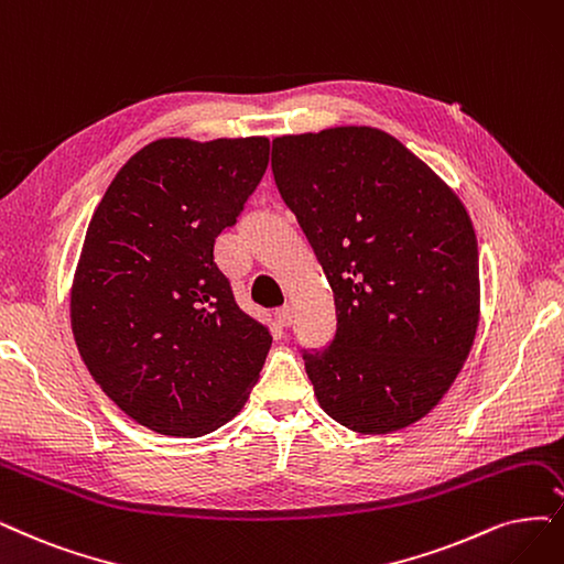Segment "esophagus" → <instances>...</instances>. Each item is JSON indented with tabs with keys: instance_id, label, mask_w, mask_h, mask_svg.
<instances>
[{
	"instance_id": "obj_1",
	"label": "esophagus",
	"mask_w": 564,
	"mask_h": 564,
	"mask_svg": "<svg viewBox=\"0 0 564 564\" xmlns=\"http://www.w3.org/2000/svg\"><path fill=\"white\" fill-rule=\"evenodd\" d=\"M276 323L281 325V327H290L293 325V318H295V311H293V306H281V308H276Z\"/></svg>"
}]
</instances>
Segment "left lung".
<instances>
[{
    "label": "left lung",
    "mask_w": 564,
    "mask_h": 564,
    "mask_svg": "<svg viewBox=\"0 0 564 564\" xmlns=\"http://www.w3.org/2000/svg\"><path fill=\"white\" fill-rule=\"evenodd\" d=\"M271 170L335 293V339L302 352L318 404L362 434L421 421L460 373L478 327L467 208L377 128L276 137Z\"/></svg>",
    "instance_id": "obj_1"
}]
</instances>
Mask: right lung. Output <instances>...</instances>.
Instances as JSON below:
<instances>
[{"mask_svg":"<svg viewBox=\"0 0 564 564\" xmlns=\"http://www.w3.org/2000/svg\"><path fill=\"white\" fill-rule=\"evenodd\" d=\"M269 164V139H158L104 193L72 283V332L97 386L166 436L218 430L271 346L214 260Z\"/></svg>","mask_w":564,"mask_h":564,"instance_id":"add662e5","label":"right lung"}]
</instances>
